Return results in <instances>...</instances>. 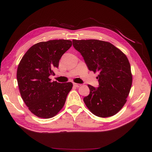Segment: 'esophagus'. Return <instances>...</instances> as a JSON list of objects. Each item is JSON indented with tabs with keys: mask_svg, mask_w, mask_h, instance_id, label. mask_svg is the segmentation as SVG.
Segmentation results:
<instances>
[{
	"mask_svg": "<svg viewBox=\"0 0 152 152\" xmlns=\"http://www.w3.org/2000/svg\"><path fill=\"white\" fill-rule=\"evenodd\" d=\"M73 86H74L75 87H79L81 86V84H77V83H73Z\"/></svg>",
	"mask_w": 152,
	"mask_h": 152,
	"instance_id": "34e87169",
	"label": "esophagus"
}]
</instances>
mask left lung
Here are the masks:
<instances>
[{
	"label": "left lung",
	"mask_w": 152,
	"mask_h": 152,
	"mask_svg": "<svg viewBox=\"0 0 152 152\" xmlns=\"http://www.w3.org/2000/svg\"><path fill=\"white\" fill-rule=\"evenodd\" d=\"M73 45L83 56L89 70L99 73V87L88 85L89 94L84 102L96 116L117 114L127 102L132 82L131 65L126 54L106 41L73 40Z\"/></svg>",
	"instance_id": "obj_1"
}]
</instances>
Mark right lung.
Here are the masks:
<instances>
[{
    "label": "right lung",
    "mask_w": 152,
    "mask_h": 152,
    "mask_svg": "<svg viewBox=\"0 0 152 152\" xmlns=\"http://www.w3.org/2000/svg\"><path fill=\"white\" fill-rule=\"evenodd\" d=\"M70 40H50L34 44L22 57L17 69L21 98L30 111L39 118H50L62 109L72 82L58 83L49 76L59 66L62 55L70 48Z\"/></svg>",
    "instance_id": "obj_1"
}]
</instances>
